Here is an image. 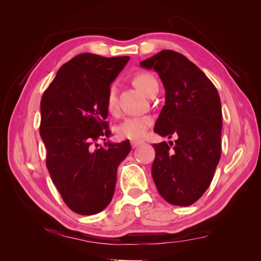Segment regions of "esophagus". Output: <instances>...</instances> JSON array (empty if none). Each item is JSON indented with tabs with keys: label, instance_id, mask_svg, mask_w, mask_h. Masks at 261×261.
Returning a JSON list of instances; mask_svg holds the SVG:
<instances>
[{
	"label": "esophagus",
	"instance_id": "34e87169",
	"mask_svg": "<svg viewBox=\"0 0 261 261\" xmlns=\"http://www.w3.org/2000/svg\"><path fill=\"white\" fill-rule=\"evenodd\" d=\"M145 141L144 140H137V139H134V140H130V145H132V148H137L141 145H144Z\"/></svg>",
	"mask_w": 261,
	"mask_h": 261
}]
</instances>
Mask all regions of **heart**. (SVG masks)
<instances>
[{
    "label": "heart",
    "mask_w": 261,
    "mask_h": 261,
    "mask_svg": "<svg viewBox=\"0 0 261 261\" xmlns=\"http://www.w3.org/2000/svg\"><path fill=\"white\" fill-rule=\"evenodd\" d=\"M134 82L136 86L143 91L146 96H149L151 91L155 88H159L156 78L148 72H140L134 77ZM116 86L113 84L110 86L107 94V109L110 113H114L117 109V96H116ZM152 120L150 116L138 115V116H127L124 120L116 125L115 134L117 137L122 139L130 138H140L144 136V134L151 126Z\"/></svg>",
    "instance_id": "b5f03b06"
}]
</instances>
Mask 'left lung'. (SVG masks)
Listing matches in <instances>:
<instances>
[{
    "mask_svg": "<svg viewBox=\"0 0 261 261\" xmlns=\"http://www.w3.org/2000/svg\"><path fill=\"white\" fill-rule=\"evenodd\" d=\"M154 69L165 89V105L154 125L175 143L154 144L151 175L158 192L174 206H191L211 184L221 156L222 109L209 78L183 54L162 50L140 62Z\"/></svg>",
    "mask_w": 261,
    "mask_h": 261,
    "instance_id": "8db88e82",
    "label": "left lung"
}]
</instances>
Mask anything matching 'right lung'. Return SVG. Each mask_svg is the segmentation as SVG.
I'll return each mask as SVG.
<instances>
[{"label": "right lung", "mask_w": 261, "mask_h": 261, "mask_svg": "<svg viewBox=\"0 0 261 261\" xmlns=\"http://www.w3.org/2000/svg\"><path fill=\"white\" fill-rule=\"evenodd\" d=\"M128 60L76 55L61 66L41 98L46 168L66 206L78 215H96L108 206L118 165L130 151L128 140H106L111 132L105 122L108 90ZM99 139L105 146L94 149Z\"/></svg>", "instance_id": "right-lung-1"}]
</instances>
